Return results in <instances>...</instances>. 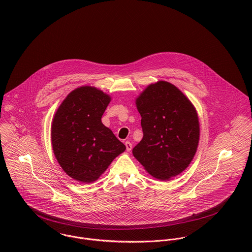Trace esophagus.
I'll use <instances>...</instances> for the list:
<instances>
[{
	"label": "esophagus",
	"instance_id": "34e87169",
	"mask_svg": "<svg viewBox=\"0 0 252 252\" xmlns=\"http://www.w3.org/2000/svg\"><path fill=\"white\" fill-rule=\"evenodd\" d=\"M125 145H126V150L127 151H130L132 149V144L130 142H125Z\"/></svg>",
	"mask_w": 252,
	"mask_h": 252
}]
</instances>
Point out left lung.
<instances>
[{
	"label": "left lung",
	"instance_id": "obj_1",
	"mask_svg": "<svg viewBox=\"0 0 252 252\" xmlns=\"http://www.w3.org/2000/svg\"><path fill=\"white\" fill-rule=\"evenodd\" d=\"M143 140L133 155L153 178L168 180L192 161L199 143L197 111L187 97L170 82L148 85L137 98Z\"/></svg>",
	"mask_w": 252,
	"mask_h": 252
}]
</instances>
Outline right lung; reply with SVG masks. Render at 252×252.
<instances>
[{"mask_svg":"<svg viewBox=\"0 0 252 252\" xmlns=\"http://www.w3.org/2000/svg\"><path fill=\"white\" fill-rule=\"evenodd\" d=\"M110 102L103 91L82 86L74 89L57 109L51 125L54 155L73 180L89 183L100 178L126 146L102 123Z\"/></svg>","mask_w":252,"mask_h":252,"instance_id":"add662e5","label":"right lung"}]
</instances>
